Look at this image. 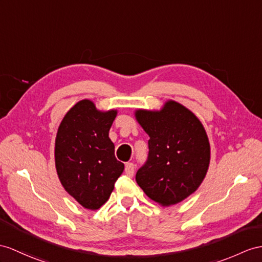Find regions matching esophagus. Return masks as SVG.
Returning <instances> with one entry per match:
<instances>
[{"label":"esophagus","instance_id":"esophagus-1","mask_svg":"<svg viewBox=\"0 0 262 262\" xmlns=\"http://www.w3.org/2000/svg\"><path fill=\"white\" fill-rule=\"evenodd\" d=\"M124 171H125L126 176L133 177V174H135V164L131 163V162L125 163V169H124Z\"/></svg>","mask_w":262,"mask_h":262}]
</instances>
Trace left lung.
Returning <instances> with one entry per match:
<instances>
[{
    "instance_id": "obj_1",
    "label": "left lung",
    "mask_w": 262,
    "mask_h": 262,
    "mask_svg": "<svg viewBox=\"0 0 262 262\" xmlns=\"http://www.w3.org/2000/svg\"><path fill=\"white\" fill-rule=\"evenodd\" d=\"M136 117L150 137L148 158L136 180L153 201L176 205L205 179L210 162L207 133L194 114L174 101L161 111L139 110Z\"/></svg>"
}]
</instances>
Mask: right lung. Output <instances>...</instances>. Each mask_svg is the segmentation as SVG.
Instances as JSON below:
<instances>
[{
	"mask_svg": "<svg viewBox=\"0 0 262 262\" xmlns=\"http://www.w3.org/2000/svg\"><path fill=\"white\" fill-rule=\"evenodd\" d=\"M117 111L100 112L90 100L78 102L57 130L55 167L62 186L82 207L97 210L110 198L124 164L109 138Z\"/></svg>",
	"mask_w": 262,
	"mask_h": 262,
	"instance_id": "right-lung-1",
	"label": "right lung"
}]
</instances>
